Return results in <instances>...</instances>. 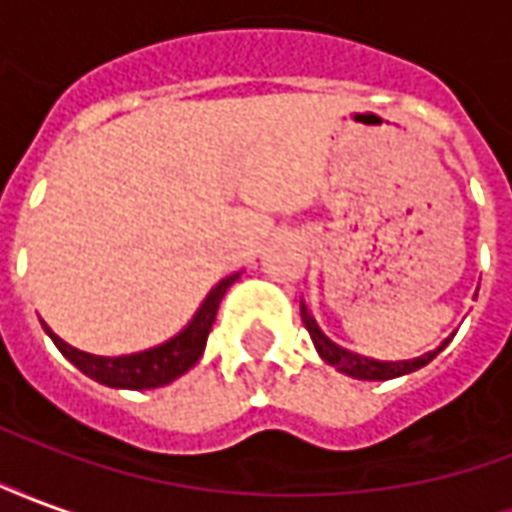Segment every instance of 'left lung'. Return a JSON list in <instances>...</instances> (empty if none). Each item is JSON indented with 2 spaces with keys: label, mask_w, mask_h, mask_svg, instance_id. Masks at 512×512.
<instances>
[{
  "label": "left lung",
  "mask_w": 512,
  "mask_h": 512,
  "mask_svg": "<svg viewBox=\"0 0 512 512\" xmlns=\"http://www.w3.org/2000/svg\"><path fill=\"white\" fill-rule=\"evenodd\" d=\"M301 321L307 326V332H310L312 343L318 348V354L326 365L337 367L340 373L351 378H362V381H386V378H397V376H406V373H414L419 367H425L433 359V356H439L444 351V345L450 343V340H444V343L436 348V351H428V354L417 356V359H403V362H378V359H370V356H359L354 351H348L343 345L332 343L326 334L321 332V326L315 323L307 307L301 304Z\"/></svg>",
  "instance_id": "1"
}]
</instances>
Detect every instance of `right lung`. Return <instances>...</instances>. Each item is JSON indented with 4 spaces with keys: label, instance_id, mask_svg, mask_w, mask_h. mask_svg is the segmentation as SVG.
<instances>
[{
    "label": "right lung",
    "instance_id": "add662e5",
    "mask_svg": "<svg viewBox=\"0 0 512 512\" xmlns=\"http://www.w3.org/2000/svg\"><path fill=\"white\" fill-rule=\"evenodd\" d=\"M241 274H230V277L219 279V285H213L211 293L205 296L200 304V310L194 312L183 329L175 337H169L167 343L156 345V348H147L139 354H126V356H95L84 354L79 348H73L65 340H60L57 334L51 332L49 326L43 323V329L49 334L54 345L60 348V354L82 370L84 376L95 378L98 384L115 386V389H156L169 381H175L183 376L189 367L200 362L205 343H208V334L216 321V310H219V301L227 293V288L233 285L235 279Z\"/></svg>",
    "mask_w": 512,
    "mask_h": 512
}]
</instances>
